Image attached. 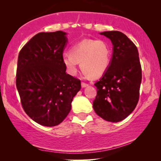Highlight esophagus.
I'll return each instance as SVG.
<instances>
[{
  "label": "esophagus",
  "instance_id": "obj_1",
  "mask_svg": "<svg viewBox=\"0 0 161 161\" xmlns=\"http://www.w3.org/2000/svg\"><path fill=\"white\" fill-rule=\"evenodd\" d=\"M87 86H88L87 83H83V82L81 83V86H82V88H85V87H86Z\"/></svg>",
  "mask_w": 161,
  "mask_h": 161
}]
</instances>
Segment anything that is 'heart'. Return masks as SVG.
Segmentation results:
<instances>
[{
	"mask_svg": "<svg viewBox=\"0 0 161 161\" xmlns=\"http://www.w3.org/2000/svg\"><path fill=\"white\" fill-rule=\"evenodd\" d=\"M70 54H64L62 63L70 75H75L78 63L82 72L92 78H98L107 72L111 64V50L103 39H83L75 44Z\"/></svg>",
	"mask_w": 161,
	"mask_h": 161,
	"instance_id": "obj_1",
	"label": "heart"
}]
</instances>
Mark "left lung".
I'll use <instances>...</instances> for the list:
<instances>
[{
	"label": "left lung",
	"mask_w": 161,
	"mask_h": 161,
	"mask_svg": "<svg viewBox=\"0 0 161 161\" xmlns=\"http://www.w3.org/2000/svg\"><path fill=\"white\" fill-rule=\"evenodd\" d=\"M111 39L113 55L107 72L95 84V113L103 119L120 122L136 108L142 74L138 51L126 35L117 31L100 33Z\"/></svg>",
	"instance_id": "8db88e82"
}]
</instances>
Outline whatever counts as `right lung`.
<instances>
[{
  "instance_id": "right-lung-1",
  "label": "right lung",
  "mask_w": 161,
  "mask_h": 161,
  "mask_svg": "<svg viewBox=\"0 0 161 161\" xmlns=\"http://www.w3.org/2000/svg\"><path fill=\"white\" fill-rule=\"evenodd\" d=\"M66 33L41 32L23 46L18 56L16 86L27 115L43 126H56L71 110L80 80L66 73L62 63Z\"/></svg>"
}]
</instances>
